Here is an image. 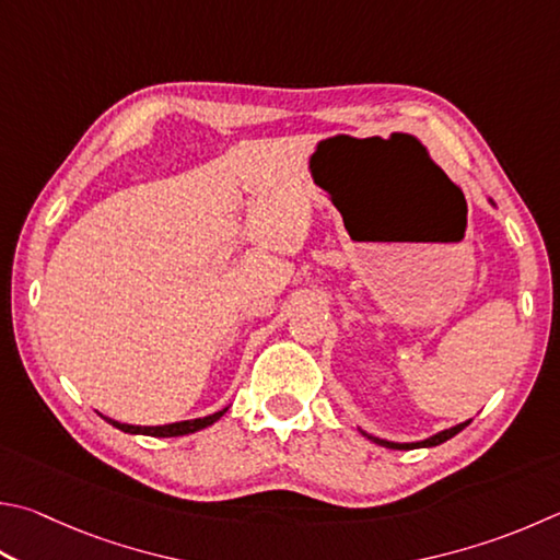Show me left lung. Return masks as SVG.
Listing matches in <instances>:
<instances>
[{
  "instance_id": "obj_1",
  "label": "left lung",
  "mask_w": 560,
  "mask_h": 560,
  "mask_svg": "<svg viewBox=\"0 0 560 560\" xmlns=\"http://www.w3.org/2000/svg\"><path fill=\"white\" fill-rule=\"evenodd\" d=\"M487 200H490V206H494V200H492V198H487ZM494 208H497V206H494ZM467 423H470V421H463V423H457V425H451V429L439 431V433L429 435V439H423V441H413V443H396V441H386V439H380V435H372V433L362 431V429H360V433L364 435V439H370L372 443L382 445V448H392V451H413V448H433V445H441V443H445V441H451L453 435L460 433Z\"/></svg>"
}]
</instances>
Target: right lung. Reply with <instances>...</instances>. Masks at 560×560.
I'll return each instance as SVG.
<instances>
[{"instance_id":"right-lung-1","label":"right lung","mask_w":560,"mask_h":560,"mask_svg":"<svg viewBox=\"0 0 560 560\" xmlns=\"http://www.w3.org/2000/svg\"><path fill=\"white\" fill-rule=\"evenodd\" d=\"M230 406H225V409H220L215 413H208L202 416V419H188V421H176V423H164V425H135V423H119L115 419H109V416H103V419L107 423L115 425V429L125 431V433H131V435H154V439H176V435H188V433H196V431H202L208 429V425H212L215 421H220L222 416L228 413Z\"/></svg>"}]
</instances>
